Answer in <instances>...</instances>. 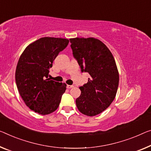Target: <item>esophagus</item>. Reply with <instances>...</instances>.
<instances>
[{
    "label": "esophagus",
    "instance_id": "esophagus-1",
    "mask_svg": "<svg viewBox=\"0 0 151 151\" xmlns=\"http://www.w3.org/2000/svg\"><path fill=\"white\" fill-rule=\"evenodd\" d=\"M73 85H68V86H67V88H68V89H70V88H73Z\"/></svg>",
    "mask_w": 151,
    "mask_h": 151
}]
</instances>
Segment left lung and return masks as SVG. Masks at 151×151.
<instances>
[{
  "label": "left lung",
  "instance_id": "obj_1",
  "mask_svg": "<svg viewBox=\"0 0 151 151\" xmlns=\"http://www.w3.org/2000/svg\"><path fill=\"white\" fill-rule=\"evenodd\" d=\"M69 40L82 71L90 76L88 83L80 87L81 94L76 100V106L83 115H99L109 106L117 94L119 77L115 59L99 39L91 37Z\"/></svg>",
  "mask_w": 151,
  "mask_h": 151
}]
</instances>
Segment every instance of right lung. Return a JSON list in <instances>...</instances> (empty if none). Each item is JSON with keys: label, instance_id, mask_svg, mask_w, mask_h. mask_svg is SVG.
Masks as SVG:
<instances>
[{"label": "right lung", "instance_id": "add662e5", "mask_svg": "<svg viewBox=\"0 0 151 151\" xmlns=\"http://www.w3.org/2000/svg\"><path fill=\"white\" fill-rule=\"evenodd\" d=\"M69 40L44 37L27 46L21 55L15 71L20 96L30 109L48 115L59 107L66 83L50 80L49 68Z\"/></svg>", "mask_w": 151, "mask_h": 151}]
</instances>
